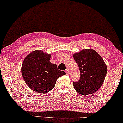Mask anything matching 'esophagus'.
<instances>
[{"label":"esophagus","mask_w":123,"mask_h":123,"mask_svg":"<svg viewBox=\"0 0 123 123\" xmlns=\"http://www.w3.org/2000/svg\"><path fill=\"white\" fill-rule=\"evenodd\" d=\"M65 72H66V74L67 75H68L69 74V71H68V69H66L65 70Z\"/></svg>","instance_id":"esophagus-1"}]
</instances>
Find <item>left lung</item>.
<instances>
[{"label": "left lung", "mask_w": 123, "mask_h": 123, "mask_svg": "<svg viewBox=\"0 0 123 123\" xmlns=\"http://www.w3.org/2000/svg\"><path fill=\"white\" fill-rule=\"evenodd\" d=\"M78 66L80 78L73 81V86L78 93L89 95L100 89L106 77L107 67L102 58L92 49L83 50L73 55Z\"/></svg>", "instance_id": "8db88e82"}]
</instances>
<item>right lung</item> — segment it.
<instances>
[{
	"instance_id": "add662e5",
	"label": "right lung",
	"mask_w": 123,
	"mask_h": 123,
	"mask_svg": "<svg viewBox=\"0 0 123 123\" xmlns=\"http://www.w3.org/2000/svg\"><path fill=\"white\" fill-rule=\"evenodd\" d=\"M51 55L36 50L31 52L23 62V78L30 89L37 92L45 93L55 87L58 78L66 74L57 69L56 64L50 62Z\"/></svg>"
}]
</instances>
